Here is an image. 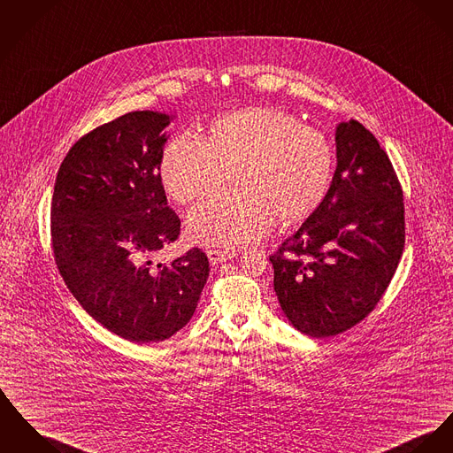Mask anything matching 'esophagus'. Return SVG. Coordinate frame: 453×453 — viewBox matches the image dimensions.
<instances>
[{
    "instance_id": "34e87169",
    "label": "esophagus",
    "mask_w": 453,
    "mask_h": 453,
    "mask_svg": "<svg viewBox=\"0 0 453 453\" xmlns=\"http://www.w3.org/2000/svg\"><path fill=\"white\" fill-rule=\"evenodd\" d=\"M237 254L230 252V250H216V249H210L208 250V257L211 265H219V263H226L230 259H234Z\"/></svg>"
}]
</instances>
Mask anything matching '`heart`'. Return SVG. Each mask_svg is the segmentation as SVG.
I'll use <instances>...</instances> for the list:
<instances>
[{
    "instance_id": "obj_1",
    "label": "heart",
    "mask_w": 453,
    "mask_h": 453,
    "mask_svg": "<svg viewBox=\"0 0 453 453\" xmlns=\"http://www.w3.org/2000/svg\"><path fill=\"white\" fill-rule=\"evenodd\" d=\"M333 173L328 139L272 106H250L212 121L206 142L175 137L161 157V180L181 204L235 177L239 188L218 192L188 212L196 242L242 247L265 237L276 218L301 223L323 203Z\"/></svg>"
}]
</instances>
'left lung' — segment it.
Wrapping results in <instances>:
<instances>
[{"label":"left lung","mask_w":453,"mask_h":453,"mask_svg":"<svg viewBox=\"0 0 453 453\" xmlns=\"http://www.w3.org/2000/svg\"><path fill=\"white\" fill-rule=\"evenodd\" d=\"M330 188L270 256L287 319L312 338L347 332L383 297L405 243L403 194L392 161L357 120L334 130Z\"/></svg>","instance_id":"left-lung-1"}]
</instances>
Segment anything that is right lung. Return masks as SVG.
I'll return each instance as SVG.
<instances>
[{
	"label": "right lung",
	"instance_id": "add662e5",
	"mask_svg": "<svg viewBox=\"0 0 453 453\" xmlns=\"http://www.w3.org/2000/svg\"><path fill=\"white\" fill-rule=\"evenodd\" d=\"M172 120L146 110L94 128L65 156L51 203L55 261L68 290L99 325L135 343L181 330L210 276L197 247L154 265L180 235L159 175Z\"/></svg>",
	"mask_w": 453,
	"mask_h": 453
}]
</instances>
